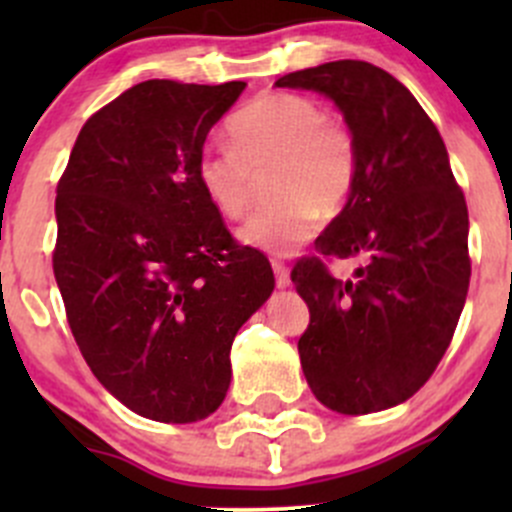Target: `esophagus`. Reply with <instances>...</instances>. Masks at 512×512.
Returning <instances> with one entry per match:
<instances>
[{
	"instance_id": "esophagus-1",
	"label": "esophagus",
	"mask_w": 512,
	"mask_h": 512,
	"mask_svg": "<svg viewBox=\"0 0 512 512\" xmlns=\"http://www.w3.org/2000/svg\"><path fill=\"white\" fill-rule=\"evenodd\" d=\"M272 270H275V280H277V287L280 289H287L292 285V280H289V270L285 267V262L280 260H272Z\"/></svg>"
}]
</instances>
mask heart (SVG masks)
<instances>
[{"instance_id":"obj_1","label":"heart","mask_w":512,"mask_h":512,"mask_svg":"<svg viewBox=\"0 0 512 512\" xmlns=\"http://www.w3.org/2000/svg\"><path fill=\"white\" fill-rule=\"evenodd\" d=\"M230 143L210 146L198 158L205 198L227 220L250 210L257 178L275 173L262 210L237 237L265 255H289L314 235L322 218H334L356 185V143L344 123L297 94H265L227 121Z\"/></svg>"}]
</instances>
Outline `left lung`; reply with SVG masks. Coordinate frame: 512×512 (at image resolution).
I'll list each match as a JSON object with an SVG mask.
<instances>
[{"label": "left lung", "instance_id": "left-lung-1", "mask_svg": "<svg viewBox=\"0 0 512 512\" xmlns=\"http://www.w3.org/2000/svg\"><path fill=\"white\" fill-rule=\"evenodd\" d=\"M317 91L356 143V185L314 240L322 257H364L334 280L319 257L292 282L309 307L299 361L327 409L361 416L404 404L436 371L471 280L468 208L431 118L401 81L366 61H329L275 81Z\"/></svg>", "mask_w": 512, "mask_h": 512}]
</instances>
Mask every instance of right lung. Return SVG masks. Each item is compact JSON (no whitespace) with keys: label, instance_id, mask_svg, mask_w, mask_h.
I'll use <instances>...</instances> for the list:
<instances>
[{"label":"right lung","instance_id":"obj_1","mask_svg":"<svg viewBox=\"0 0 512 512\" xmlns=\"http://www.w3.org/2000/svg\"><path fill=\"white\" fill-rule=\"evenodd\" d=\"M245 86H131L86 121L56 188L71 332L103 389L151 421L218 411L232 339L275 289L267 257L235 245L198 183L205 138Z\"/></svg>","mask_w":512,"mask_h":512}]
</instances>
